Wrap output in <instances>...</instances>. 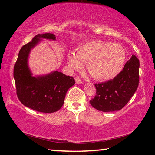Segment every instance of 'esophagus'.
<instances>
[{
	"mask_svg": "<svg viewBox=\"0 0 155 155\" xmlns=\"http://www.w3.org/2000/svg\"><path fill=\"white\" fill-rule=\"evenodd\" d=\"M75 82L77 85H79V84L82 83V81H81L79 78H75Z\"/></svg>",
	"mask_w": 155,
	"mask_h": 155,
	"instance_id": "esophagus-1",
	"label": "esophagus"
}]
</instances>
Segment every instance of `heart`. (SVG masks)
<instances>
[{"label":"heart","instance_id":"obj_1","mask_svg":"<svg viewBox=\"0 0 155 155\" xmlns=\"http://www.w3.org/2000/svg\"><path fill=\"white\" fill-rule=\"evenodd\" d=\"M126 61V52L118 44L96 40L80 46L76 55L70 54L68 64L77 69L85 63L86 68L94 79L105 81L113 79L122 71Z\"/></svg>","mask_w":155,"mask_h":155}]
</instances>
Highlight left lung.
I'll use <instances>...</instances> for the list:
<instances>
[{
    "mask_svg": "<svg viewBox=\"0 0 155 155\" xmlns=\"http://www.w3.org/2000/svg\"><path fill=\"white\" fill-rule=\"evenodd\" d=\"M140 61L135 55L126 63L116 77L104 83L95 84L96 95L90 101L98 111H119L128 103L139 85Z\"/></svg>",
    "mask_w": 155,
    "mask_h": 155,
    "instance_id": "1",
    "label": "left lung"
}]
</instances>
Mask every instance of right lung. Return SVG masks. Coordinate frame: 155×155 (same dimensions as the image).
<instances>
[{
  "mask_svg": "<svg viewBox=\"0 0 155 155\" xmlns=\"http://www.w3.org/2000/svg\"><path fill=\"white\" fill-rule=\"evenodd\" d=\"M55 40L52 33L38 34L21 48L14 68L18 99L25 106L42 113H53L61 108L67 91L75 84L74 78L62 72L33 77L28 65L31 50L41 40Z\"/></svg>",
  "mask_w": 155,
  "mask_h": 155,
  "instance_id": "right-lung-1",
  "label": "right lung"
}]
</instances>
